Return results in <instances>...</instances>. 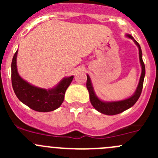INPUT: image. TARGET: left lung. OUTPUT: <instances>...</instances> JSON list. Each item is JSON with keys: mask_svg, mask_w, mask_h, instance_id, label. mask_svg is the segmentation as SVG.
<instances>
[{"mask_svg": "<svg viewBox=\"0 0 158 158\" xmlns=\"http://www.w3.org/2000/svg\"><path fill=\"white\" fill-rule=\"evenodd\" d=\"M125 36L131 39L134 41V43L136 44V46L138 48V50H139V60L140 64H141V74L139 79V82H138V87H137L135 93L131 96L129 97V98H125V99L123 100H120V101H102L100 98H98V97L95 95L94 88L92 86V81H91V79L89 75L87 74L86 87L89 92V98H90L91 104L92 105V106L97 111L104 114H107V115H114V114H119V113L123 112L125 110L130 109L138 101L140 95H141V91H142L144 79V76H145V66H144V63L142 60V52H141V47H140L139 44L134 39V37L131 35L126 34Z\"/></svg>", "mask_w": 158, "mask_h": 158, "instance_id": "8db88e82", "label": "left lung"}]
</instances>
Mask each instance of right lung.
<instances>
[{
    "label": "right lung",
    "instance_id": "add662e5",
    "mask_svg": "<svg viewBox=\"0 0 158 158\" xmlns=\"http://www.w3.org/2000/svg\"><path fill=\"white\" fill-rule=\"evenodd\" d=\"M17 52L18 50L14 54L11 63V81L18 99L31 109L40 112H48L58 109L63 102L65 92L74 76L63 78L52 89H42L31 85L19 75L17 66Z\"/></svg>",
    "mask_w": 158,
    "mask_h": 158
}]
</instances>
